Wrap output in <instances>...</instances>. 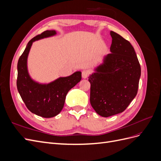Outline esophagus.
I'll use <instances>...</instances> for the list:
<instances>
[{"label":"esophagus","instance_id":"34e87169","mask_svg":"<svg viewBox=\"0 0 161 161\" xmlns=\"http://www.w3.org/2000/svg\"><path fill=\"white\" fill-rule=\"evenodd\" d=\"M89 75H90V72L89 70H84L82 72V77L83 78V79H86V78H87L89 76Z\"/></svg>","mask_w":161,"mask_h":161}]
</instances>
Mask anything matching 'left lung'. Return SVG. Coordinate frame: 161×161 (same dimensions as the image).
<instances>
[{"instance_id": "1", "label": "left lung", "mask_w": 161, "mask_h": 161, "mask_svg": "<svg viewBox=\"0 0 161 161\" xmlns=\"http://www.w3.org/2000/svg\"><path fill=\"white\" fill-rule=\"evenodd\" d=\"M111 53L89 77L90 102L105 118L123 112L137 95L141 68L133 46L124 37L110 31Z\"/></svg>"}]
</instances>
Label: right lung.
<instances>
[{
  "label": "right lung",
  "instance_id": "obj_1",
  "mask_svg": "<svg viewBox=\"0 0 161 161\" xmlns=\"http://www.w3.org/2000/svg\"><path fill=\"white\" fill-rule=\"evenodd\" d=\"M53 31H45L32 38L17 63V90L27 108L31 113L49 118L57 115L64 105L66 96L72 87L81 80V72H76L67 77H60L47 85L39 84L29 75L27 56L33 42L55 35Z\"/></svg>",
  "mask_w": 161,
  "mask_h": 161
}]
</instances>
